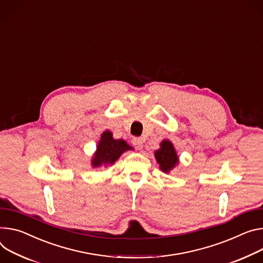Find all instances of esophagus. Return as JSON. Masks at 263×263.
<instances>
[{
	"label": "esophagus",
	"mask_w": 263,
	"mask_h": 263,
	"mask_svg": "<svg viewBox=\"0 0 263 263\" xmlns=\"http://www.w3.org/2000/svg\"><path fill=\"white\" fill-rule=\"evenodd\" d=\"M132 144L135 146L136 149L140 150V149H142V144H144V140H142V138L135 137V138L132 139Z\"/></svg>",
	"instance_id": "obj_1"
}]
</instances>
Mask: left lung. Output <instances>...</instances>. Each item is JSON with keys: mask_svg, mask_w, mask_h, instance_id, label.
Instances as JSON below:
<instances>
[{"mask_svg": "<svg viewBox=\"0 0 263 263\" xmlns=\"http://www.w3.org/2000/svg\"><path fill=\"white\" fill-rule=\"evenodd\" d=\"M155 158L159 163V168L168 173L172 170L178 162V157L173 148L172 142L169 140H163L160 144V149L155 152Z\"/></svg>", "mask_w": 263, "mask_h": 263, "instance_id": "8db88e82", "label": "left lung"}]
</instances>
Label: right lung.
Here are the masks:
<instances>
[{"label": "right lung", "instance_id": "add662e5", "mask_svg": "<svg viewBox=\"0 0 263 263\" xmlns=\"http://www.w3.org/2000/svg\"><path fill=\"white\" fill-rule=\"evenodd\" d=\"M131 149L130 146L123 139H114L110 131H106L102 134L99 142L97 153H95L92 164L93 166H100L101 164L114 163V161L121 156L125 151Z\"/></svg>", "mask_w": 263, "mask_h": 263}]
</instances>
